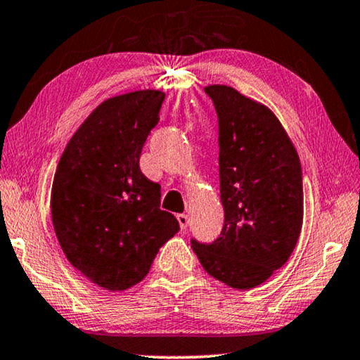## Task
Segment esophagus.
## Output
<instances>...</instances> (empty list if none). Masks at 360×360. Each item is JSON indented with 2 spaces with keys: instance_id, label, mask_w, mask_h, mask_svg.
Wrapping results in <instances>:
<instances>
[{
  "instance_id": "obj_1",
  "label": "esophagus",
  "mask_w": 360,
  "mask_h": 360,
  "mask_svg": "<svg viewBox=\"0 0 360 360\" xmlns=\"http://www.w3.org/2000/svg\"><path fill=\"white\" fill-rule=\"evenodd\" d=\"M178 221H179L181 229H186L187 224H189V217H187L186 213H181V214H178Z\"/></svg>"
}]
</instances>
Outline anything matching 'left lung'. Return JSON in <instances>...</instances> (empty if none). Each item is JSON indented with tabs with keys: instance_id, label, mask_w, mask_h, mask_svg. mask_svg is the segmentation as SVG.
<instances>
[{
	"instance_id": "1",
	"label": "left lung",
	"mask_w": 360,
	"mask_h": 360,
	"mask_svg": "<svg viewBox=\"0 0 360 360\" xmlns=\"http://www.w3.org/2000/svg\"><path fill=\"white\" fill-rule=\"evenodd\" d=\"M205 94L218 115L219 238L192 249L208 275L236 289L259 286L281 268L302 228V169L278 117L226 85Z\"/></svg>"
}]
</instances>
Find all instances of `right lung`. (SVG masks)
<instances>
[{
  "instance_id": "1",
  "label": "right lung",
  "mask_w": 360,
  "mask_h": 360,
  "mask_svg": "<svg viewBox=\"0 0 360 360\" xmlns=\"http://www.w3.org/2000/svg\"><path fill=\"white\" fill-rule=\"evenodd\" d=\"M163 100L158 90H139L103 101L74 134L56 168V238L72 266L110 291L142 281L160 248L179 231L174 214L160 210L162 186L139 166Z\"/></svg>"
}]
</instances>
